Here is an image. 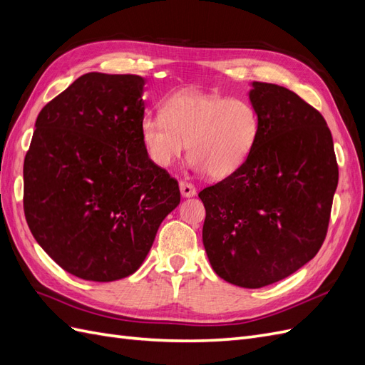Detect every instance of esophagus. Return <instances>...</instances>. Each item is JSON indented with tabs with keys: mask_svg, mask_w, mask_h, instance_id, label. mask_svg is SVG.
<instances>
[{
	"mask_svg": "<svg viewBox=\"0 0 365 365\" xmlns=\"http://www.w3.org/2000/svg\"><path fill=\"white\" fill-rule=\"evenodd\" d=\"M180 190H181V195H182L184 197H192V196L196 195L195 185L190 184V182H187V181H181V182H180Z\"/></svg>",
	"mask_w": 365,
	"mask_h": 365,
	"instance_id": "esophagus-1",
	"label": "esophagus"
}]
</instances>
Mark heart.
Instances as JSON below:
<instances>
[{
  "label": "heart",
  "instance_id": "heart-1",
  "mask_svg": "<svg viewBox=\"0 0 365 365\" xmlns=\"http://www.w3.org/2000/svg\"><path fill=\"white\" fill-rule=\"evenodd\" d=\"M141 138L149 158L169 168L187 149L190 168L215 180L237 172L259 138V114L244 98L202 91H181L165 98L161 115L141 120Z\"/></svg>",
  "mask_w": 365,
  "mask_h": 365
}]
</instances>
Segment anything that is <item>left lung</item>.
<instances>
[{"label": "left lung", "mask_w": 365, "mask_h": 365, "mask_svg": "<svg viewBox=\"0 0 365 365\" xmlns=\"http://www.w3.org/2000/svg\"><path fill=\"white\" fill-rule=\"evenodd\" d=\"M259 138L233 175L207 187L202 242L220 279L257 289L289 277L322 248L338 185L326 120L288 88L251 82Z\"/></svg>", "instance_id": "left-lung-1"}]
</instances>
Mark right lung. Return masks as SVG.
<instances>
[{
	"label": "right lung",
	"instance_id": "obj_1",
	"mask_svg": "<svg viewBox=\"0 0 365 365\" xmlns=\"http://www.w3.org/2000/svg\"><path fill=\"white\" fill-rule=\"evenodd\" d=\"M146 81L88 73L41 109L24 160V213L62 269L114 282L145 262L181 201L141 138Z\"/></svg>",
	"mask_w": 365,
	"mask_h": 365
}]
</instances>
